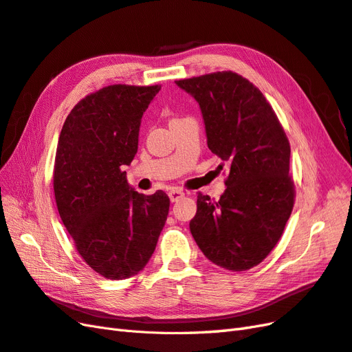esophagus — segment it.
Wrapping results in <instances>:
<instances>
[{"instance_id": "obj_1", "label": "esophagus", "mask_w": 352, "mask_h": 352, "mask_svg": "<svg viewBox=\"0 0 352 352\" xmlns=\"http://www.w3.org/2000/svg\"><path fill=\"white\" fill-rule=\"evenodd\" d=\"M168 196L170 199V202H177V200L184 197V192H183V190H178V188H170Z\"/></svg>"}]
</instances>
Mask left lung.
Segmentation results:
<instances>
[{"instance_id": "obj_1", "label": "left lung", "mask_w": 352, "mask_h": 352, "mask_svg": "<svg viewBox=\"0 0 352 352\" xmlns=\"http://www.w3.org/2000/svg\"><path fill=\"white\" fill-rule=\"evenodd\" d=\"M175 82L196 98L208 147L228 168L218 202L197 195L190 232L218 267L252 268L277 245L295 204L285 129L259 88L232 70Z\"/></svg>"}]
</instances>
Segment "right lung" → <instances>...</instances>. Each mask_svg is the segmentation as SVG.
<instances>
[{
  "instance_id": "1",
  "label": "right lung",
  "mask_w": 352,
  "mask_h": 352,
  "mask_svg": "<svg viewBox=\"0 0 352 352\" xmlns=\"http://www.w3.org/2000/svg\"><path fill=\"white\" fill-rule=\"evenodd\" d=\"M159 89L115 84L88 94L58 137L53 187L60 218L78 254L110 280L146 267L168 217L166 193L134 192L122 170L137 153L142 116Z\"/></svg>"
}]
</instances>
